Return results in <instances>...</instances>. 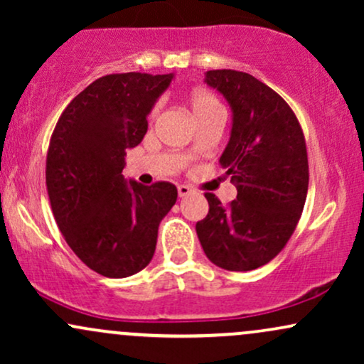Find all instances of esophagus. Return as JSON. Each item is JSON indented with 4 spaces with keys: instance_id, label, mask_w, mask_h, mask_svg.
Masks as SVG:
<instances>
[{
    "instance_id": "34e87169",
    "label": "esophagus",
    "mask_w": 364,
    "mask_h": 364,
    "mask_svg": "<svg viewBox=\"0 0 364 364\" xmlns=\"http://www.w3.org/2000/svg\"><path fill=\"white\" fill-rule=\"evenodd\" d=\"M191 193H193V188H190L188 185H179L178 186V195L181 196V198H183V196H188Z\"/></svg>"
}]
</instances>
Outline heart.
I'll return each mask as SVG.
<instances>
[{
	"mask_svg": "<svg viewBox=\"0 0 364 364\" xmlns=\"http://www.w3.org/2000/svg\"><path fill=\"white\" fill-rule=\"evenodd\" d=\"M188 104H190L191 112H193L195 119L200 121L203 118L214 114H224L223 104L219 102V99L215 97V94H212L207 89H195L188 94ZM159 107L156 106L150 112V118H156Z\"/></svg>",
	"mask_w": 364,
	"mask_h": 364,
	"instance_id": "b5f03b06",
	"label": "heart"
}]
</instances>
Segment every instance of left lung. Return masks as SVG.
Here are the masks:
<instances>
[{
    "instance_id": "left-lung-1",
    "label": "left lung",
    "mask_w": 364,
    "mask_h": 364,
    "mask_svg": "<svg viewBox=\"0 0 364 364\" xmlns=\"http://www.w3.org/2000/svg\"><path fill=\"white\" fill-rule=\"evenodd\" d=\"M205 82L231 104V139L219 162L237 196L223 205L205 193L208 214L196 235L212 263L246 272L277 257L299 223L310 181L306 141L289 104L253 75L210 70Z\"/></svg>"
}]
</instances>
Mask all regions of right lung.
I'll use <instances>...</instances> for the list:
<instances>
[{
    "mask_svg": "<svg viewBox=\"0 0 364 364\" xmlns=\"http://www.w3.org/2000/svg\"><path fill=\"white\" fill-rule=\"evenodd\" d=\"M169 75L112 73L97 78L58 119L46 186L58 228L94 272L121 279L152 260L162 217L176 203L173 183L144 186L123 178L127 149L147 133V114Z\"/></svg>",
    "mask_w": 364,
    "mask_h": 364,
    "instance_id": "add662e5",
    "label": "right lung"
}]
</instances>
